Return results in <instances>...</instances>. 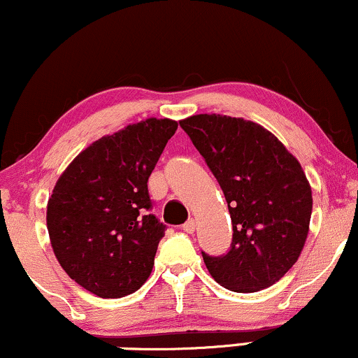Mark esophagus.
Here are the masks:
<instances>
[{
  "instance_id": "esophagus-1",
  "label": "esophagus",
  "mask_w": 358,
  "mask_h": 358,
  "mask_svg": "<svg viewBox=\"0 0 358 358\" xmlns=\"http://www.w3.org/2000/svg\"><path fill=\"white\" fill-rule=\"evenodd\" d=\"M182 229L186 231V233H189V234H192L196 231V221L194 220H189L186 224H182Z\"/></svg>"
}]
</instances>
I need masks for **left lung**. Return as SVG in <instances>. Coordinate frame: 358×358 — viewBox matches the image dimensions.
<instances>
[{"label": "left lung", "instance_id": "obj_1", "mask_svg": "<svg viewBox=\"0 0 358 358\" xmlns=\"http://www.w3.org/2000/svg\"><path fill=\"white\" fill-rule=\"evenodd\" d=\"M224 192L233 243L203 253L221 287L253 293L283 278L300 258L313 197L301 164L270 130L241 117L199 113L179 122Z\"/></svg>", "mask_w": 358, "mask_h": 358}]
</instances>
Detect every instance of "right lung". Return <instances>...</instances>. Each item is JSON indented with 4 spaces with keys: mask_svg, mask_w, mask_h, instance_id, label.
Instances as JSON below:
<instances>
[{
    "mask_svg": "<svg viewBox=\"0 0 358 358\" xmlns=\"http://www.w3.org/2000/svg\"><path fill=\"white\" fill-rule=\"evenodd\" d=\"M178 122L129 124L92 142L69 164L46 206L58 263L100 298L137 292L150 276L166 226L149 214L147 180Z\"/></svg>",
    "mask_w": 358,
    "mask_h": 358,
    "instance_id": "right-lung-1",
    "label": "right lung"
}]
</instances>
